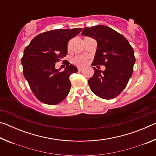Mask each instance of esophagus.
Returning a JSON list of instances; mask_svg holds the SVG:
<instances>
[{"label": "esophagus", "mask_w": 156, "mask_h": 156, "mask_svg": "<svg viewBox=\"0 0 156 156\" xmlns=\"http://www.w3.org/2000/svg\"><path fill=\"white\" fill-rule=\"evenodd\" d=\"M83 67H79L78 68V72H82V71H83Z\"/></svg>", "instance_id": "obj_1"}]
</instances>
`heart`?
Instances as JSON below:
<instances>
[{
	"mask_svg": "<svg viewBox=\"0 0 156 156\" xmlns=\"http://www.w3.org/2000/svg\"><path fill=\"white\" fill-rule=\"evenodd\" d=\"M72 62L77 65H84L87 62V58L84 56H76L72 59Z\"/></svg>",
	"mask_w": 156,
	"mask_h": 156,
	"instance_id": "heart-1",
	"label": "heart"
}]
</instances>
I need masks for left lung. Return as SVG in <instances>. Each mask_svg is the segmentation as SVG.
<instances>
[{
    "mask_svg": "<svg viewBox=\"0 0 156 156\" xmlns=\"http://www.w3.org/2000/svg\"><path fill=\"white\" fill-rule=\"evenodd\" d=\"M81 34L97 41L91 65H104L106 68L102 72L94 67V76L88 80L89 87L101 98H114L126 87L133 73L136 62L133 48L122 34L107 26L85 27Z\"/></svg>",
    "mask_w": 156,
    "mask_h": 156,
    "instance_id": "1",
    "label": "left lung"
}]
</instances>
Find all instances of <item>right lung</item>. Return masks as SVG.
<instances>
[{"instance_id":"obj_1","label":"right lung","mask_w":156,"mask_h":156,"mask_svg":"<svg viewBox=\"0 0 156 156\" xmlns=\"http://www.w3.org/2000/svg\"><path fill=\"white\" fill-rule=\"evenodd\" d=\"M81 30L73 28L45 31L25 47L21 59L23 74L34 96L43 103L58 104L69 93V76L78 72L77 67L65 61V70L60 72L55 65L67 54L69 41Z\"/></svg>"}]
</instances>
